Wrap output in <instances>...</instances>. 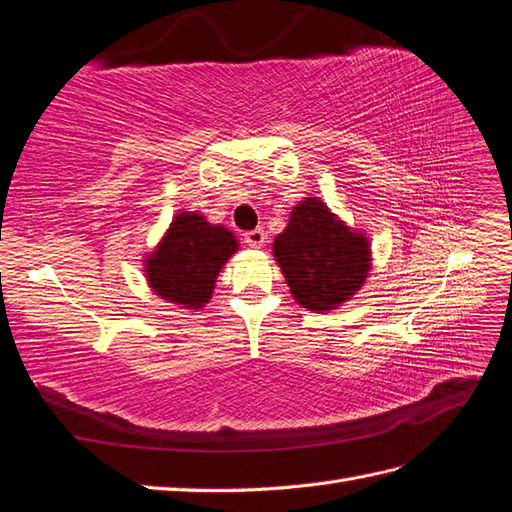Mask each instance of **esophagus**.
<instances>
[{
	"instance_id": "esophagus-1",
	"label": "esophagus",
	"mask_w": 512,
	"mask_h": 512,
	"mask_svg": "<svg viewBox=\"0 0 512 512\" xmlns=\"http://www.w3.org/2000/svg\"><path fill=\"white\" fill-rule=\"evenodd\" d=\"M245 243L249 247H263V243H265V230H260V227H256V230L245 232Z\"/></svg>"
}]
</instances>
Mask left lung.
<instances>
[{
  "label": "left lung",
  "mask_w": 512,
  "mask_h": 512,
  "mask_svg": "<svg viewBox=\"0 0 512 512\" xmlns=\"http://www.w3.org/2000/svg\"><path fill=\"white\" fill-rule=\"evenodd\" d=\"M274 256L293 298L315 313L333 311L355 295L370 269L366 236L350 232L320 199L293 208L285 232L276 236Z\"/></svg>",
  "instance_id": "left-lung-1"
}]
</instances>
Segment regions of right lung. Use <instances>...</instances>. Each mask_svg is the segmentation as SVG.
Returning <instances> with one entry per match:
<instances>
[{
  "mask_svg": "<svg viewBox=\"0 0 512 512\" xmlns=\"http://www.w3.org/2000/svg\"><path fill=\"white\" fill-rule=\"evenodd\" d=\"M236 247L234 234L223 225H210L197 212H181L160 247L144 260L146 278L164 300L184 309H201Z\"/></svg>",
  "mask_w": 512,
  "mask_h": 512,
  "instance_id": "obj_1",
  "label": "right lung"
}]
</instances>
